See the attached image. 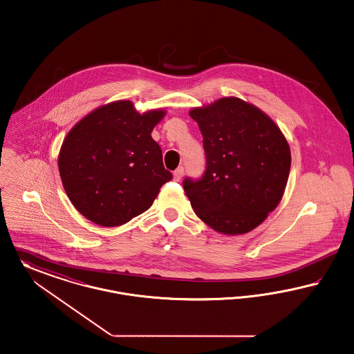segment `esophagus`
Instances as JSON below:
<instances>
[{"label":"esophagus","mask_w":354,"mask_h":354,"mask_svg":"<svg viewBox=\"0 0 354 354\" xmlns=\"http://www.w3.org/2000/svg\"><path fill=\"white\" fill-rule=\"evenodd\" d=\"M183 176H184V168L183 167H178V168L173 171V178L176 181H180L183 178Z\"/></svg>","instance_id":"obj_1"}]
</instances>
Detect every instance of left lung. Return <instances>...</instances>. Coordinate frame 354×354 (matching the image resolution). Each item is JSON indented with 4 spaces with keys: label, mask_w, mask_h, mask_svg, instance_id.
<instances>
[{
    "label": "left lung",
    "mask_w": 354,
    "mask_h": 354,
    "mask_svg": "<svg viewBox=\"0 0 354 354\" xmlns=\"http://www.w3.org/2000/svg\"><path fill=\"white\" fill-rule=\"evenodd\" d=\"M190 117L203 134L206 167L183 186L196 214L223 234L257 227L279 205L290 149L277 125L240 98H221Z\"/></svg>",
    "instance_id": "1"
}]
</instances>
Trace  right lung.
Instances as JSON below:
<instances>
[{"mask_svg": "<svg viewBox=\"0 0 354 354\" xmlns=\"http://www.w3.org/2000/svg\"><path fill=\"white\" fill-rule=\"evenodd\" d=\"M164 111L136 112L131 101L101 106L64 140L58 169L75 209L101 226H120L148 210L173 178L150 133Z\"/></svg>", "mask_w": 354, "mask_h": 354, "instance_id": "1", "label": "right lung"}]
</instances>
